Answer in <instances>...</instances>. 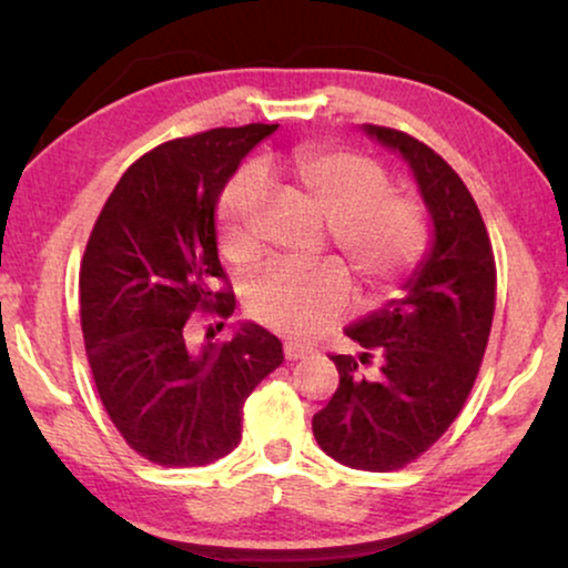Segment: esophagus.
Returning a JSON list of instances; mask_svg holds the SVG:
<instances>
[{
  "mask_svg": "<svg viewBox=\"0 0 568 568\" xmlns=\"http://www.w3.org/2000/svg\"><path fill=\"white\" fill-rule=\"evenodd\" d=\"M310 352H313V348L302 346V344H297V341H286V344H284L286 359H305Z\"/></svg>",
  "mask_w": 568,
  "mask_h": 568,
  "instance_id": "34e87169",
  "label": "esophagus"
}]
</instances>
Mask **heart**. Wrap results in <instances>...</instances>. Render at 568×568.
Returning a JSON list of instances; mask_svg holds the SVG:
<instances>
[{"label":"heart","mask_w":568,"mask_h":568,"mask_svg":"<svg viewBox=\"0 0 568 568\" xmlns=\"http://www.w3.org/2000/svg\"><path fill=\"white\" fill-rule=\"evenodd\" d=\"M294 199L323 222L348 268L372 292H387L422 258L429 222L416 199L390 193L385 170L354 152L310 146L284 162ZM261 175L245 168L220 201V243L232 258L253 255L247 224L261 201ZM352 284L336 266L271 268L253 286V315L294 338H310L344 315Z\"/></svg>","instance_id":"heart-1"}]
</instances>
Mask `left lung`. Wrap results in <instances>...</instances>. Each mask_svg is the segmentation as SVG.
Listing matches in <instances>:
<instances>
[{
	"label": "left lung",
	"instance_id": "obj_1",
	"mask_svg": "<svg viewBox=\"0 0 568 568\" xmlns=\"http://www.w3.org/2000/svg\"><path fill=\"white\" fill-rule=\"evenodd\" d=\"M362 131L408 165L432 240L400 297L346 328L362 352L331 356L338 387L313 416V434L341 465L385 473L426 453L460 414L491 333L496 268L460 175L403 131L369 123ZM372 353L378 369L364 373Z\"/></svg>",
	"mask_w": 568,
	"mask_h": 568
}]
</instances>
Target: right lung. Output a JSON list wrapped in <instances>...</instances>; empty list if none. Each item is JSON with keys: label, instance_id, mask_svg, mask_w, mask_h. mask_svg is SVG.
<instances>
[{"label": "right lung", "instance_id": "add662e5", "mask_svg": "<svg viewBox=\"0 0 568 568\" xmlns=\"http://www.w3.org/2000/svg\"><path fill=\"white\" fill-rule=\"evenodd\" d=\"M278 123L175 139L121 175L80 268L84 348L100 400L131 449L168 468L209 465L240 442L247 395L282 364L258 323L193 346L191 313L230 317L216 253V204L240 162ZM224 325V323H220Z\"/></svg>", "mask_w": 568, "mask_h": 568}]
</instances>
